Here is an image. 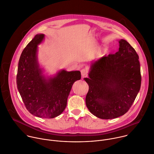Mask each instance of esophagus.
<instances>
[{"label":"esophagus","instance_id":"1","mask_svg":"<svg viewBox=\"0 0 154 154\" xmlns=\"http://www.w3.org/2000/svg\"><path fill=\"white\" fill-rule=\"evenodd\" d=\"M81 76L82 78L85 77L87 76V73H88V70L87 68H84L82 69H81Z\"/></svg>","mask_w":154,"mask_h":154}]
</instances>
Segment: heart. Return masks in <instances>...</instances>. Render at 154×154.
<instances>
[{
	"instance_id": "1",
	"label": "heart",
	"mask_w": 154,
	"mask_h": 154,
	"mask_svg": "<svg viewBox=\"0 0 154 154\" xmlns=\"http://www.w3.org/2000/svg\"><path fill=\"white\" fill-rule=\"evenodd\" d=\"M103 51V50H101V51H101H101Z\"/></svg>"
}]
</instances>
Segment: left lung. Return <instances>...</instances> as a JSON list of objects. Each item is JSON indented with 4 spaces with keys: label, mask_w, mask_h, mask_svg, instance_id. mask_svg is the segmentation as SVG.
Segmentation results:
<instances>
[{
    "label": "left lung",
    "mask_w": 154,
    "mask_h": 154,
    "mask_svg": "<svg viewBox=\"0 0 154 154\" xmlns=\"http://www.w3.org/2000/svg\"><path fill=\"white\" fill-rule=\"evenodd\" d=\"M119 50L90 64L85 103L95 116L104 119L125 115L134 103L141 87L139 57L125 39L119 40Z\"/></svg>",
    "instance_id": "1"
}]
</instances>
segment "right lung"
<instances>
[{"label":"right lung","mask_w":154,"mask_h":154,"mask_svg":"<svg viewBox=\"0 0 154 154\" xmlns=\"http://www.w3.org/2000/svg\"><path fill=\"white\" fill-rule=\"evenodd\" d=\"M45 38L38 34L23 50L18 64L17 87L28 112L44 118L60 115L67 106L73 83L81 78L79 71L60 70L52 76H45L40 67L38 45Z\"/></svg>","instance_id":"obj_1"}]
</instances>
